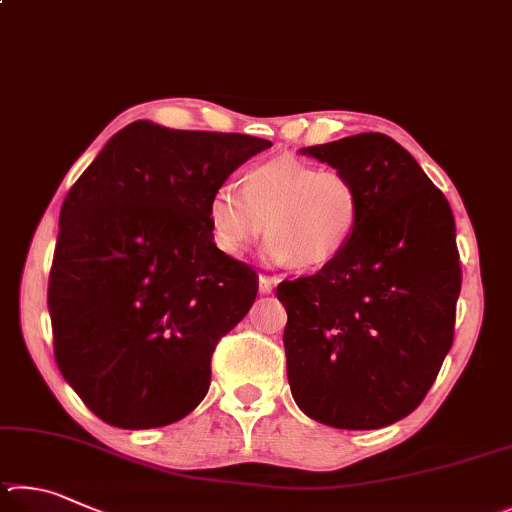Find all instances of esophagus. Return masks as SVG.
<instances>
[{"label": "esophagus", "instance_id": "34e87169", "mask_svg": "<svg viewBox=\"0 0 512 512\" xmlns=\"http://www.w3.org/2000/svg\"><path fill=\"white\" fill-rule=\"evenodd\" d=\"M276 283H279L276 276H267V274L258 276V288H261V294H270L276 288Z\"/></svg>", "mask_w": 512, "mask_h": 512}]
</instances>
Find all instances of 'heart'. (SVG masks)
I'll list each match as a JSON object with an SVG mask.
<instances>
[{
    "label": "heart",
    "mask_w": 512,
    "mask_h": 512,
    "mask_svg": "<svg viewBox=\"0 0 512 512\" xmlns=\"http://www.w3.org/2000/svg\"><path fill=\"white\" fill-rule=\"evenodd\" d=\"M213 240L224 254L242 256L267 231L274 263L312 270L351 245L364 215L360 186L342 170L279 155L251 166L242 191L222 184L209 197Z\"/></svg>",
    "instance_id": "1"
}]
</instances>
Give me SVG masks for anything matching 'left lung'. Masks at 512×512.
<instances>
[{
    "label": "left lung",
    "instance_id": "obj_1",
    "mask_svg": "<svg viewBox=\"0 0 512 512\" xmlns=\"http://www.w3.org/2000/svg\"><path fill=\"white\" fill-rule=\"evenodd\" d=\"M308 155L360 186L364 215L342 254L283 281V344L294 402L317 423L378 429L409 416L454 342L461 261L445 195L387 134Z\"/></svg>",
    "mask_w": 512,
    "mask_h": 512
}]
</instances>
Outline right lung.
<instances>
[{
  "instance_id": "add662e5",
  "label": "right lung",
  "mask_w": 512,
  "mask_h": 512,
  "mask_svg": "<svg viewBox=\"0 0 512 512\" xmlns=\"http://www.w3.org/2000/svg\"><path fill=\"white\" fill-rule=\"evenodd\" d=\"M267 139L134 121L62 202L49 274L58 369L123 429L164 427L200 405L211 357L258 294L215 247L209 197Z\"/></svg>"
}]
</instances>
